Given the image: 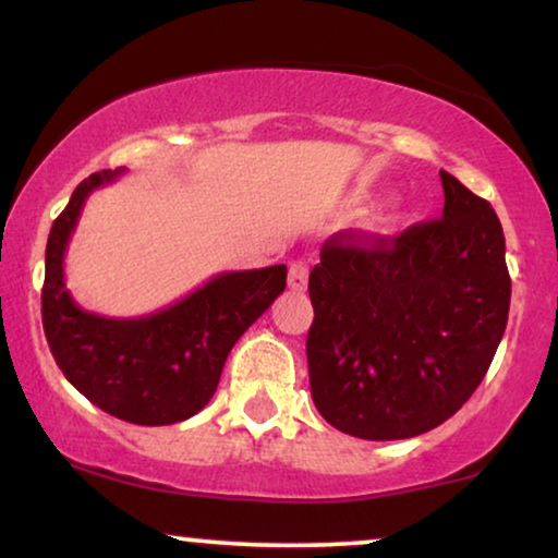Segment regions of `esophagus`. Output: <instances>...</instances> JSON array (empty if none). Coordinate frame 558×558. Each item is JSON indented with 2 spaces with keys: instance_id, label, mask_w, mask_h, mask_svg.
<instances>
[{
  "instance_id": "obj_1",
  "label": "esophagus",
  "mask_w": 558,
  "mask_h": 558,
  "mask_svg": "<svg viewBox=\"0 0 558 558\" xmlns=\"http://www.w3.org/2000/svg\"><path fill=\"white\" fill-rule=\"evenodd\" d=\"M307 279H310L307 264L294 262L292 266H289V287H292L294 292H302V289H307Z\"/></svg>"
}]
</instances>
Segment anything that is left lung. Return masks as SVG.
Returning <instances> with one entry per match:
<instances>
[{
  "label": "left lung",
  "mask_w": 558,
  "mask_h": 558,
  "mask_svg": "<svg viewBox=\"0 0 558 558\" xmlns=\"http://www.w3.org/2000/svg\"><path fill=\"white\" fill-rule=\"evenodd\" d=\"M444 217L400 238L336 233L310 271V392L364 440L428 433L495 359L510 310L505 235L487 199L440 171Z\"/></svg>",
  "instance_id": "obj_1"
}]
</instances>
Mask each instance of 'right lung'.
<instances>
[{"label":"right lung","instance_id":"1","mask_svg":"<svg viewBox=\"0 0 558 558\" xmlns=\"http://www.w3.org/2000/svg\"><path fill=\"white\" fill-rule=\"evenodd\" d=\"M122 171L92 173L56 217L46 248L43 330L58 368L99 410L135 425L182 423L213 400L230 349L284 292L287 266L222 271L143 317L86 313L66 289L63 258L86 197Z\"/></svg>","mask_w":558,"mask_h":558}]
</instances>
